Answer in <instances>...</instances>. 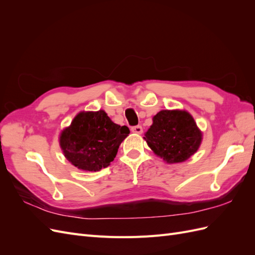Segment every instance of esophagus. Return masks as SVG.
<instances>
[{
    "instance_id": "34e87169",
    "label": "esophagus",
    "mask_w": 255,
    "mask_h": 255,
    "mask_svg": "<svg viewBox=\"0 0 255 255\" xmlns=\"http://www.w3.org/2000/svg\"><path fill=\"white\" fill-rule=\"evenodd\" d=\"M132 132L135 134H141L142 133V128L140 126H136L132 128Z\"/></svg>"
}]
</instances>
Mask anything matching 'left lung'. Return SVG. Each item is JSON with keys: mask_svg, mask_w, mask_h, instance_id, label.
Masks as SVG:
<instances>
[{"mask_svg": "<svg viewBox=\"0 0 255 255\" xmlns=\"http://www.w3.org/2000/svg\"><path fill=\"white\" fill-rule=\"evenodd\" d=\"M152 120L143 138L151 150L166 163H183L200 148L202 132L188 112L163 110Z\"/></svg>", "mask_w": 255, "mask_h": 255, "instance_id": "left-lung-1", "label": "left lung"}]
</instances>
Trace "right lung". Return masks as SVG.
Instances as JSON below:
<instances>
[{
  "mask_svg": "<svg viewBox=\"0 0 255 255\" xmlns=\"http://www.w3.org/2000/svg\"><path fill=\"white\" fill-rule=\"evenodd\" d=\"M128 134V127L116 125L103 110L83 111L61 130L59 145L74 167L84 171H100L111 165Z\"/></svg>",
  "mask_w": 255,
  "mask_h": 255,
  "instance_id": "right-lung-1",
  "label": "right lung"
}]
</instances>
